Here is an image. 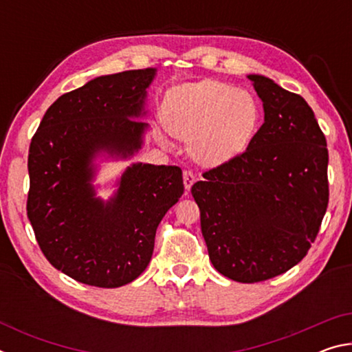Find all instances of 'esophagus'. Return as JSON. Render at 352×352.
Segmentation results:
<instances>
[{
    "mask_svg": "<svg viewBox=\"0 0 352 352\" xmlns=\"http://www.w3.org/2000/svg\"><path fill=\"white\" fill-rule=\"evenodd\" d=\"M194 182H195V178H194V175H192V172H190V170H184V172H183V183H184V189H186L188 192L190 190V188H192Z\"/></svg>",
    "mask_w": 352,
    "mask_h": 352,
    "instance_id": "1",
    "label": "esophagus"
}]
</instances>
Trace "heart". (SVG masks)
<instances>
[{
	"instance_id": "1",
	"label": "heart",
	"mask_w": 352,
	"mask_h": 352,
	"mask_svg": "<svg viewBox=\"0 0 352 352\" xmlns=\"http://www.w3.org/2000/svg\"><path fill=\"white\" fill-rule=\"evenodd\" d=\"M259 105L245 90L205 79L177 87L164 105V126L180 141H189L190 158L217 168L245 151L259 126Z\"/></svg>"
}]
</instances>
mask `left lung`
Returning <instances> with one entry per match:
<instances>
[{
	"label": "left lung",
	"mask_w": 352,
	"mask_h": 352,
	"mask_svg": "<svg viewBox=\"0 0 352 352\" xmlns=\"http://www.w3.org/2000/svg\"><path fill=\"white\" fill-rule=\"evenodd\" d=\"M264 124L247 151L204 174L190 189L214 269L259 283L305 258L324 217L326 138L311 107L275 80L248 74Z\"/></svg>",
	"instance_id": "obj_1"
}]
</instances>
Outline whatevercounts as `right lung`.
Wrapping results in <instances>:
<instances>
[{
  "instance_id": "1",
  "label": "right lung",
  "mask_w": 352,
  "mask_h": 352,
  "mask_svg": "<svg viewBox=\"0 0 352 352\" xmlns=\"http://www.w3.org/2000/svg\"><path fill=\"white\" fill-rule=\"evenodd\" d=\"M157 68L94 77L62 94L29 147L28 217L46 259L76 281L115 289L151 262L155 233L184 186L178 166L132 163L94 184L102 163L127 162L151 130L147 90Z\"/></svg>"
}]
</instances>
